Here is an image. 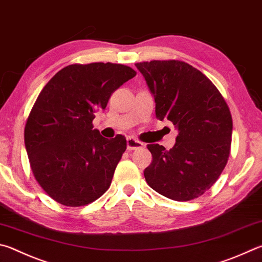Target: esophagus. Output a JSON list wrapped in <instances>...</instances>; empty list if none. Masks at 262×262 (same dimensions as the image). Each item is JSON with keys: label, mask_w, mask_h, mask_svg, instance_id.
Wrapping results in <instances>:
<instances>
[{"label": "esophagus", "mask_w": 262, "mask_h": 262, "mask_svg": "<svg viewBox=\"0 0 262 262\" xmlns=\"http://www.w3.org/2000/svg\"><path fill=\"white\" fill-rule=\"evenodd\" d=\"M144 146V144L142 143L141 141L134 139V137H128L127 139V149L128 150H139L142 149Z\"/></svg>", "instance_id": "esophagus-1"}]
</instances>
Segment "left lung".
I'll return each mask as SVG.
<instances>
[{
    "mask_svg": "<svg viewBox=\"0 0 262 262\" xmlns=\"http://www.w3.org/2000/svg\"><path fill=\"white\" fill-rule=\"evenodd\" d=\"M155 97L156 116L178 130L170 150L147 144L152 163L144 169L147 184L178 202L197 198L226 167L232 119L225 98L201 71L180 60L135 64Z\"/></svg>",
    "mask_w": 262,
    "mask_h": 262,
    "instance_id": "obj_1",
    "label": "left lung"
}]
</instances>
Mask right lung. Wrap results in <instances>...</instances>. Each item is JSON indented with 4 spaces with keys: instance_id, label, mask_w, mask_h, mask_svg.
Returning a JSON list of instances; mask_svg holds the SVG:
<instances>
[{
    "instance_id": "1",
    "label": "right lung",
    "mask_w": 262,
    "mask_h": 262,
    "mask_svg": "<svg viewBox=\"0 0 262 262\" xmlns=\"http://www.w3.org/2000/svg\"><path fill=\"white\" fill-rule=\"evenodd\" d=\"M135 75L121 64H74L41 90L24 137L32 172L54 201L83 206L110 187L127 142L122 135L103 137L93 120L112 93Z\"/></svg>"
}]
</instances>
